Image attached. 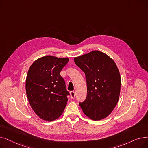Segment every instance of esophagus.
<instances>
[{
  "mask_svg": "<svg viewBox=\"0 0 148 148\" xmlns=\"http://www.w3.org/2000/svg\"><path fill=\"white\" fill-rule=\"evenodd\" d=\"M70 95H71V97L72 99H74L75 97V92L74 91H71L70 92Z\"/></svg>",
  "mask_w": 148,
  "mask_h": 148,
  "instance_id": "obj_1",
  "label": "esophagus"
}]
</instances>
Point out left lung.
Here are the masks:
<instances>
[{
	"label": "left lung",
	"instance_id": "obj_1",
	"mask_svg": "<svg viewBox=\"0 0 148 148\" xmlns=\"http://www.w3.org/2000/svg\"><path fill=\"white\" fill-rule=\"evenodd\" d=\"M74 60L86 76L87 96L84 101L79 103L83 113L93 120L107 117L117 105L120 96L121 77L116 64L99 51Z\"/></svg>",
	"mask_w": 148,
	"mask_h": 148
}]
</instances>
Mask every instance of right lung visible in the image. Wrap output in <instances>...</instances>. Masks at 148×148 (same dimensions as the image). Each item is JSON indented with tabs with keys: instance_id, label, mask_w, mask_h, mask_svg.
<instances>
[{
	"instance_id": "obj_1",
	"label": "right lung",
	"mask_w": 148,
	"mask_h": 148,
	"mask_svg": "<svg viewBox=\"0 0 148 148\" xmlns=\"http://www.w3.org/2000/svg\"><path fill=\"white\" fill-rule=\"evenodd\" d=\"M68 61L67 57L45 56L34 61L28 70L27 95L32 109L42 120H55L65 110L69 93L60 73Z\"/></svg>"
}]
</instances>
